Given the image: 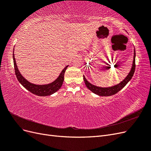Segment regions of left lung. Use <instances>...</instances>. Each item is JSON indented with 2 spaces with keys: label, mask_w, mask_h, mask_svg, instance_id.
Returning a JSON list of instances; mask_svg holds the SVG:
<instances>
[{
  "label": "left lung",
  "mask_w": 151,
  "mask_h": 151,
  "mask_svg": "<svg viewBox=\"0 0 151 151\" xmlns=\"http://www.w3.org/2000/svg\"><path fill=\"white\" fill-rule=\"evenodd\" d=\"M135 50H134V61H133V64H132L131 70L129 72V75L126 77V78L123 81H122L120 83L115 86L109 87V88H100V87L96 86L94 85H93L91 83H89V82L86 80L84 76H83L84 77L83 79L87 88L92 91L93 93L96 94L99 96H111L117 93L118 91H120L123 88H124L125 86L129 83V81L132 79V77H133L135 72Z\"/></svg>",
  "instance_id": "obj_1"
}]
</instances>
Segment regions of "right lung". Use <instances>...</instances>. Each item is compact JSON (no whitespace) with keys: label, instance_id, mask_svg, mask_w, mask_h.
I'll return each mask as SVG.
<instances>
[{"label":"right lung","instance_id":"1","mask_svg":"<svg viewBox=\"0 0 151 151\" xmlns=\"http://www.w3.org/2000/svg\"><path fill=\"white\" fill-rule=\"evenodd\" d=\"M13 60L15 74L18 81H19L27 90L30 91L31 93L40 96H46L51 95L54 93L57 92V91L61 88L63 80H64L65 72L68 67L67 65L63 68V70H62V71L61 72L60 76H59L58 78L55 81H53V83L46 85H36L29 83L28 81H26V79H25L24 77L21 76L19 70H18L17 68L14 57V53Z\"/></svg>","mask_w":151,"mask_h":151}]
</instances>
